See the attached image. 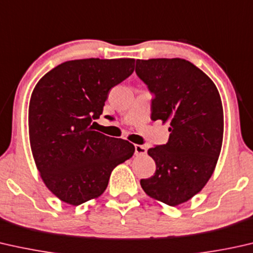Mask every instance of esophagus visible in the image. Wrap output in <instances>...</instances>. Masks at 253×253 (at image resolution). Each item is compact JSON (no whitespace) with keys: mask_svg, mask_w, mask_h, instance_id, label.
<instances>
[{"mask_svg":"<svg viewBox=\"0 0 253 253\" xmlns=\"http://www.w3.org/2000/svg\"><path fill=\"white\" fill-rule=\"evenodd\" d=\"M147 153V148L144 145H134V154L137 156H142Z\"/></svg>","mask_w":253,"mask_h":253,"instance_id":"obj_1","label":"esophagus"}]
</instances>
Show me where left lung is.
I'll list each match as a JSON object with an SVG mask.
<instances>
[{
    "mask_svg": "<svg viewBox=\"0 0 253 253\" xmlns=\"http://www.w3.org/2000/svg\"><path fill=\"white\" fill-rule=\"evenodd\" d=\"M135 73L154 96L152 120L170 124L167 144L148 149L156 171L140 185L153 199L179 206L213 173L224 134L220 94L206 73L180 58L138 59Z\"/></svg>",
    "mask_w": 253,
    "mask_h": 253,
    "instance_id": "8db88e82",
    "label": "left lung"
}]
</instances>
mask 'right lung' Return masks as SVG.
<instances>
[{
  "label": "right lung",
  "mask_w": 253,
  "mask_h": 253,
  "mask_svg": "<svg viewBox=\"0 0 253 253\" xmlns=\"http://www.w3.org/2000/svg\"><path fill=\"white\" fill-rule=\"evenodd\" d=\"M134 59L69 60L47 72L33 90L29 141L42 180L58 199L80 206L100 196L113 169L134 146L93 130L112 87L129 78Z\"/></svg>",
  "instance_id": "1"
}]
</instances>
